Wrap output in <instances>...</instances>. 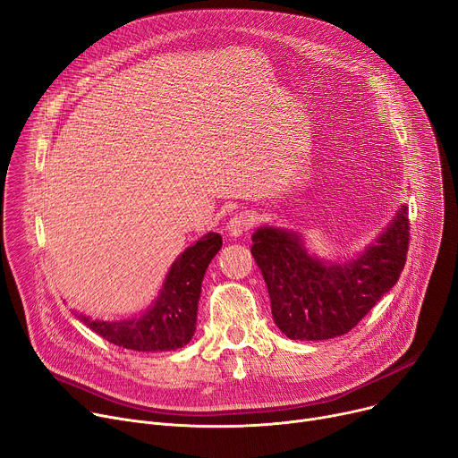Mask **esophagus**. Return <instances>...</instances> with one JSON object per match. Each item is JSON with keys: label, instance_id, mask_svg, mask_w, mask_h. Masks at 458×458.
<instances>
[{"label": "esophagus", "instance_id": "esophagus-1", "mask_svg": "<svg viewBox=\"0 0 458 458\" xmlns=\"http://www.w3.org/2000/svg\"><path fill=\"white\" fill-rule=\"evenodd\" d=\"M256 225V217L250 213H235V216L226 223V232L232 237H239L245 232H249Z\"/></svg>", "mask_w": 458, "mask_h": 458}]
</instances>
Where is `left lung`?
<instances>
[{"label":"left lung","mask_w":458,"mask_h":458,"mask_svg":"<svg viewBox=\"0 0 458 458\" xmlns=\"http://www.w3.org/2000/svg\"><path fill=\"white\" fill-rule=\"evenodd\" d=\"M409 209L369 250L346 265H322L296 233L259 228L250 249L270 296L272 318L293 341H326L348 333L390 291L407 261Z\"/></svg>","instance_id":"1"}]
</instances>
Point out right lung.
Segmentation results:
<instances>
[{"instance_id": "obj_1", "label": "right lung", "mask_w": 458, "mask_h": 458, "mask_svg": "<svg viewBox=\"0 0 458 458\" xmlns=\"http://www.w3.org/2000/svg\"><path fill=\"white\" fill-rule=\"evenodd\" d=\"M223 247L219 233H206L171 265L162 293L140 318L96 322L79 317L108 343L136 352H167L186 346L197 329L200 285L209 261Z\"/></svg>"}]
</instances>
